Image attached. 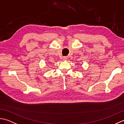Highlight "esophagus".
<instances>
[{"label": "esophagus", "instance_id": "34e87169", "mask_svg": "<svg viewBox=\"0 0 124 124\" xmlns=\"http://www.w3.org/2000/svg\"><path fill=\"white\" fill-rule=\"evenodd\" d=\"M67 59H68V58H67V57H63V60H64V61H66L67 60Z\"/></svg>", "mask_w": 124, "mask_h": 124}]
</instances>
